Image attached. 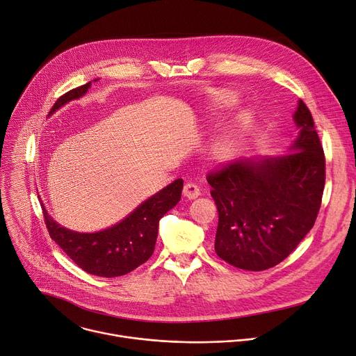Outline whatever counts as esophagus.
Wrapping results in <instances>:
<instances>
[{"label": "esophagus", "mask_w": 356, "mask_h": 356, "mask_svg": "<svg viewBox=\"0 0 356 356\" xmlns=\"http://www.w3.org/2000/svg\"><path fill=\"white\" fill-rule=\"evenodd\" d=\"M184 196H186L188 200H195V198H198V196L201 195V189H200V186L196 185V184H193V182H188V184H185V186H184Z\"/></svg>", "instance_id": "esophagus-1"}]
</instances>
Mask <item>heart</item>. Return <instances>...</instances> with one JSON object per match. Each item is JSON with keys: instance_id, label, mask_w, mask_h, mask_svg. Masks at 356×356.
<instances>
[{"instance_id": "obj_1", "label": "heart", "mask_w": 356, "mask_h": 356, "mask_svg": "<svg viewBox=\"0 0 356 356\" xmlns=\"http://www.w3.org/2000/svg\"><path fill=\"white\" fill-rule=\"evenodd\" d=\"M213 103L218 107H229L236 103V96L229 90H219L213 93ZM239 138H241V129H234L227 134H225L223 137H220V140H218V143L212 149V154L216 160L220 163H225L229 160V158H232L236 148H238Z\"/></svg>"}]
</instances>
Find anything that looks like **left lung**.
<instances>
[{"label": "left lung", "mask_w": 356, "mask_h": 356, "mask_svg": "<svg viewBox=\"0 0 356 356\" xmlns=\"http://www.w3.org/2000/svg\"><path fill=\"white\" fill-rule=\"evenodd\" d=\"M294 122L300 134L289 154L238 160L207 177L219 215L215 252L238 268L261 271L282 263L318 216L325 155L302 100Z\"/></svg>", "instance_id": "8db88e82"}]
</instances>
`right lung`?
Returning a JSON list of instances; mask_svg holds the SVG:
<instances>
[{
  "instance_id": "add662e5",
  "label": "right lung",
  "mask_w": 356,
  "mask_h": 356,
  "mask_svg": "<svg viewBox=\"0 0 356 356\" xmlns=\"http://www.w3.org/2000/svg\"><path fill=\"white\" fill-rule=\"evenodd\" d=\"M89 88L90 82L65 93L56 100L49 114L65 103L82 97ZM182 186L184 181L175 179L137 207L120 223L96 233H79L59 226L42 205L45 225L51 239L82 270L100 277H118L151 257L158 222L179 202Z\"/></svg>"
}]
</instances>
